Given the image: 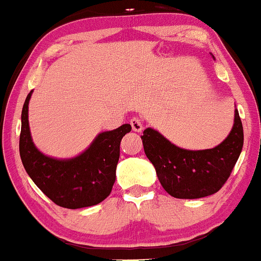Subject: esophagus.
Segmentation results:
<instances>
[{
    "label": "esophagus",
    "mask_w": 261,
    "mask_h": 261,
    "mask_svg": "<svg viewBox=\"0 0 261 261\" xmlns=\"http://www.w3.org/2000/svg\"><path fill=\"white\" fill-rule=\"evenodd\" d=\"M130 124H131V127H133V130L136 131V133H141V131L144 128L143 121H142L141 118L138 117H134L133 119L130 120Z\"/></svg>",
    "instance_id": "obj_1"
}]
</instances>
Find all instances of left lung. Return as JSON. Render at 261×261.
Wrapping results in <instances>:
<instances>
[{
    "mask_svg": "<svg viewBox=\"0 0 261 261\" xmlns=\"http://www.w3.org/2000/svg\"><path fill=\"white\" fill-rule=\"evenodd\" d=\"M141 138L164 189L177 199H200L217 193L230 177L242 151L243 127L235 110L229 136L217 147L204 150L174 146L151 127H147Z\"/></svg>",
    "mask_w": 261,
    "mask_h": 261,
    "instance_id": "8db88e82",
    "label": "left lung"
}]
</instances>
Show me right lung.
Instances as JSON below:
<instances>
[{
  "mask_svg": "<svg viewBox=\"0 0 261 261\" xmlns=\"http://www.w3.org/2000/svg\"><path fill=\"white\" fill-rule=\"evenodd\" d=\"M21 112L19 151L26 172L34 183L58 206L77 210L94 206L110 195L115 182L120 141L131 131L124 124L98 134L89 148L72 159H55L36 148L29 126V101Z\"/></svg>",
  "mask_w": 261,
  "mask_h": 261,
  "instance_id": "1",
  "label": "right lung"
}]
</instances>
